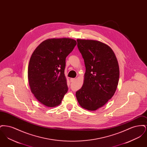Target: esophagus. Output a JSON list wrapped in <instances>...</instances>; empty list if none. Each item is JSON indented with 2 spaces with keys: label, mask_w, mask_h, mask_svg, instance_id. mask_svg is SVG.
I'll return each mask as SVG.
<instances>
[{
  "label": "esophagus",
  "mask_w": 147,
  "mask_h": 147,
  "mask_svg": "<svg viewBox=\"0 0 147 147\" xmlns=\"http://www.w3.org/2000/svg\"><path fill=\"white\" fill-rule=\"evenodd\" d=\"M76 80L75 78H71L70 79V82H74Z\"/></svg>",
  "instance_id": "1"
}]
</instances>
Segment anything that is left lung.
Listing matches in <instances>:
<instances>
[{
    "instance_id": "8db88e82",
    "label": "left lung",
    "mask_w": 147,
    "mask_h": 147,
    "mask_svg": "<svg viewBox=\"0 0 147 147\" xmlns=\"http://www.w3.org/2000/svg\"><path fill=\"white\" fill-rule=\"evenodd\" d=\"M84 59L86 71L84 83L76 92L79 105L95 111L102 107L113 96L119 83V63L112 49L96 40H77Z\"/></svg>"
}]
</instances>
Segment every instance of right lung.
<instances>
[{
  "label": "right lung",
  "instance_id": "1",
  "mask_svg": "<svg viewBox=\"0 0 147 147\" xmlns=\"http://www.w3.org/2000/svg\"><path fill=\"white\" fill-rule=\"evenodd\" d=\"M77 41L69 38H50L35 49L28 67V83L36 98L43 105H59L68 91L64 75L65 58Z\"/></svg>",
  "mask_w": 147,
  "mask_h": 147
}]
</instances>
